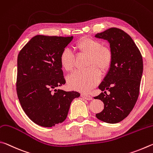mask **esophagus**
Here are the masks:
<instances>
[{
  "label": "esophagus",
  "instance_id": "obj_1",
  "mask_svg": "<svg viewBox=\"0 0 153 153\" xmlns=\"http://www.w3.org/2000/svg\"><path fill=\"white\" fill-rule=\"evenodd\" d=\"M81 96L82 98H84V99H85V100H91L92 99H93L91 96L89 95H87V94H85V93H81Z\"/></svg>",
  "mask_w": 153,
  "mask_h": 153
}]
</instances>
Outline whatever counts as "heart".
<instances>
[{
    "label": "heart",
    "instance_id": "heart-1",
    "mask_svg": "<svg viewBox=\"0 0 153 153\" xmlns=\"http://www.w3.org/2000/svg\"><path fill=\"white\" fill-rule=\"evenodd\" d=\"M78 55L87 56L83 71L74 72L68 77L67 82L72 89L85 92L92 89L100 79V74H104L110 67L113 53L110 48L102 45L100 40L92 37H82L74 45ZM75 57L68 49H64L60 54L62 67L67 72L74 68Z\"/></svg>",
    "mask_w": 153,
    "mask_h": 153
}]
</instances>
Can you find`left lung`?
Masks as SVG:
<instances>
[{"label":"left lung","instance_id":"1","mask_svg":"<svg viewBox=\"0 0 153 153\" xmlns=\"http://www.w3.org/2000/svg\"><path fill=\"white\" fill-rule=\"evenodd\" d=\"M95 36L108 40L113 53L110 68L99 86L104 93L95 97L104 103L103 111L96 117L104 122L116 124L129 115L138 100L143 57L132 37L122 29L111 27ZM106 90L111 93L109 95Z\"/></svg>","mask_w":153,"mask_h":153}]
</instances>
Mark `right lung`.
<instances>
[{"instance_id": "right-lung-1", "label": "right lung", "mask_w": 153, "mask_h": 153, "mask_svg": "<svg viewBox=\"0 0 153 153\" xmlns=\"http://www.w3.org/2000/svg\"><path fill=\"white\" fill-rule=\"evenodd\" d=\"M72 39L37 35L19 53V100L29 119L41 126L52 127L63 122L72 101L80 96L76 91L55 89L66 83L60 54Z\"/></svg>"}]
</instances>
